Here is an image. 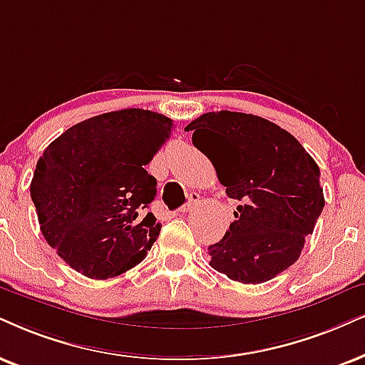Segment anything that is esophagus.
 Masks as SVG:
<instances>
[{
  "label": "esophagus",
  "instance_id": "esophagus-1",
  "mask_svg": "<svg viewBox=\"0 0 365 365\" xmlns=\"http://www.w3.org/2000/svg\"><path fill=\"white\" fill-rule=\"evenodd\" d=\"M198 202H200V195H198L197 192H192V193H190V200H188L185 205L180 207L178 212H182V214H187V212H190V210L195 209Z\"/></svg>",
  "mask_w": 365,
  "mask_h": 365
}]
</instances>
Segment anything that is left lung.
<instances>
[{"label": "left lung", "mask_w": 365, "mask_h": 365, "mask_svg": "<svg viewBox=\"0 0 365 365\" xmlns=\"http://www.w3.org/2000/svg\"><path fill=\"white\" fill-rule=\"evenodd\" d=\"M214 165L229 198L241 202L210 266L244 284L273 279L302 255L324 210L320 168L293 135L255 114L207 113L185 128Z\"/></svg>", "instance_id": "1"}]
</instances>
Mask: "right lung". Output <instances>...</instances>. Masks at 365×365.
I'll return each instance as SVG.
<instances>
[{
    "mask_svg": "<svg viewBox=\"0 0 365 365\" xmlns=\"http://www.w3.org/2000/svg\"><path fill=\"white\" fill-rule=\"evenodd\" d=\"M173 121L145 109L86 119L48 145L30 193L45 241L87 278L108 279L145 259L161 225L145 209L156 195L146 172Z\"/></svg>",
    "mask_w": 365,
    "mask_h": 365,
    "instance_id": "obj_1",
    "label": "right lung"
}]
</instances>
